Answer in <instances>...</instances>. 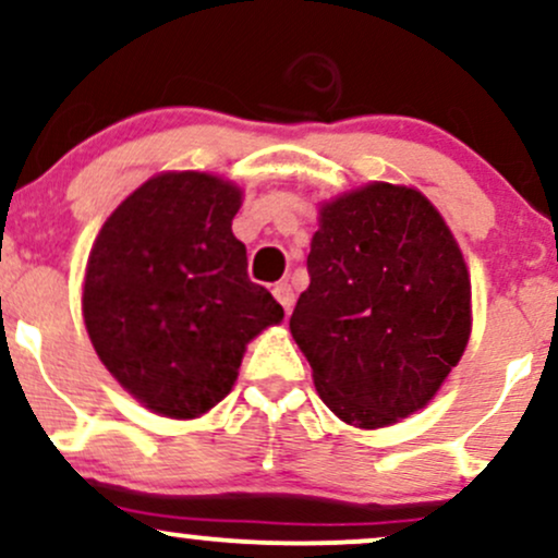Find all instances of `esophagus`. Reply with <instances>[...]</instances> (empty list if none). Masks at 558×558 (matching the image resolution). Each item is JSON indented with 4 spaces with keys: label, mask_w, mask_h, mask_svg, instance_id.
Listing matches in <instances>:
<instances>
[{
    "label": "esophagus",
    "mask_w": 558,
    "mask_h": 558,
    "mask_svg": "<svg viewBox=\"0 0 558 558\" xmlns=\"http://www.w3.org/2000/svg\"><path fill=\"white\" fill-rule=\"evenodd\" d=\"M272 296L280 301V306H283L286 312H291V306H293V288H291V283H275L272 286Z\"/></svg>",
    "instance_id": "esophagus-1"
}]
</instances>
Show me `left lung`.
<instances>
[{"label":"left lung","mask_w":558,"mask_h":558,"mask_svg":"<svg viewBox=\"0 0 558 558\" xmlns=\"http://www.w3.org/2000/svg\"><path fill=\"white\" fill-rule=\"evenodd\" d=\"M306 270L291 336L330 412L375 430L425 407L472 330L470 272L438 209L390 183L332 198Z\"/></svg>","instance_id":"obj_1"}]
</instances>
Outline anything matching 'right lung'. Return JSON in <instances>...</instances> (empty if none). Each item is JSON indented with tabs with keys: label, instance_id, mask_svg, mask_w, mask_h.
Returning <instances> with one entry per match:
<instances>
[{
	"label": "right lung",
	"instance_id": "obj_1",
	"mask_svg": "<svg viewBox=\"0 0 558 558\" xmlns=\"http://www.w3.org/2000/svg\"><path fill=\"white\" fill-rule=\"evenodd\" d=\"M241 189L207 172H162L107 217L83 283L101 364L146 409L209 412L233 388L246 343L283 319L248 280L233 217Z\"/></svg>",
	"mask_w": 558,
	"mask_h": 558
}]
</instances>
